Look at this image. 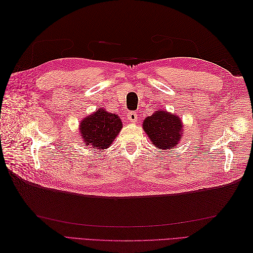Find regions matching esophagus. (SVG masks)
<instances>
[{
    "label": "esophagus",
    "instance_id": "1",
    "mask_svg": "<svg viewBox=\"0 0 253 253\" xmlns=\"http://www.w3.org/2000/svg\"><path fill=\"white\" fill-rule=\"evenodd\" d=\"M127 119L129 122H132V124H135L137 122V113L136 112H129L127 115Z\"/></svg>",
    "mask_w": 253,
    "mask_h": 253
}]
</instances>
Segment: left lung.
I'll return each instance as SVG.
<instances>
[{"label":"left lung","instance_id":"8db88e82","mask_svg":"<svg viewBox=\"0 0 253 253\" xmlns=\"http://www.w3.org/2000/svg\"><path fill=\"white\" fill-rule=\"evenodd\" d=\"M142 127L153 144L160 150H170L178 145L183 133L180 118L165 111H156L145 118Z\"/></svg>","mask_w":253,"mask_h":253}]
</instances>
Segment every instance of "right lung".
Instances as JSON below:
<instances>
[{"mask_svg": "<svg viewBox=\"0 0 253 253\" xmlns=\"http://www.w3.org/2000/svg\"><path fill=\"white\" fill-rule=\"evenodd\" d=\"M121 128L122 122L118 115L99 109L81 121L80 136L86 148L93 145L99 150H104L113 143Z\"/></svg>", "mask_w": 253, "mask_h": 253, "instance_id": "obj_1", "label": "right lung"}]
</instances>
